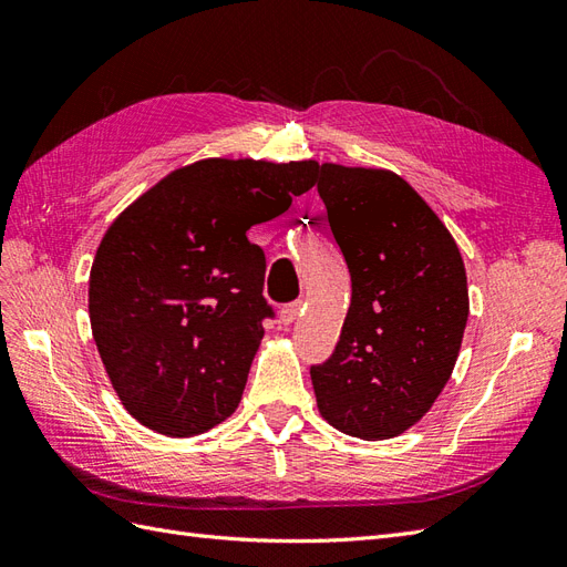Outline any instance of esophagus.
I'll return each instance as SVG.
<instances>
[{"mask_svg": "<svg viewBox=\"0 0 567 567\" xmlns=\"http://www.w3.org/2000/svg\"><path fill=\"white\" fill-rule=\"evenodd\" d=\"M300 310H302V302H290V305H286L284 310H281V315H279V323H281V326H290V323H293V321L300 317Z\"/></svg>", "mask_w": 567, "mask_h": 567, "instance_id": "1", "label": "esophagus"}]
</instances>
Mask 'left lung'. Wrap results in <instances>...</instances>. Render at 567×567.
I'll return each mask as SVG.
<instances>
[{"mask_svg": "<svg viewBox=\"0 0 567 567\" xmlns=\"http://www.w3.org/2000/svg\"><path fill=\"white\" fill-rule=\"evenodd\" d=\"M317 192L346 257L352 300L329 362L312 367L321 419L362 440L398 437L447 385L468 321L450 229L400 175L317 165Z\"/></svg>", "mask_w": 567, "mask_h": 567, "instance_id": "left-lung-1", "label": "left lung"}]
</instances>
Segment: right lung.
<instances>
[{"instance_id": "add662e5", "label": "right lung", "mask_w": 567, "mask_h": 567, "mask_svg": "<svg viewBox=\"0 0 567 567\" xmlns=\"http://www.w3.org/2000/svg\"><path fill=\"white\" fill-rule=\"evenodd\" d=\"M315 175V161L205 158L113 219L90 271V321L142 425L192 437L234 414L271 315L265 252L246 231L284 215Z\"/></svg>"}]
</instances>
